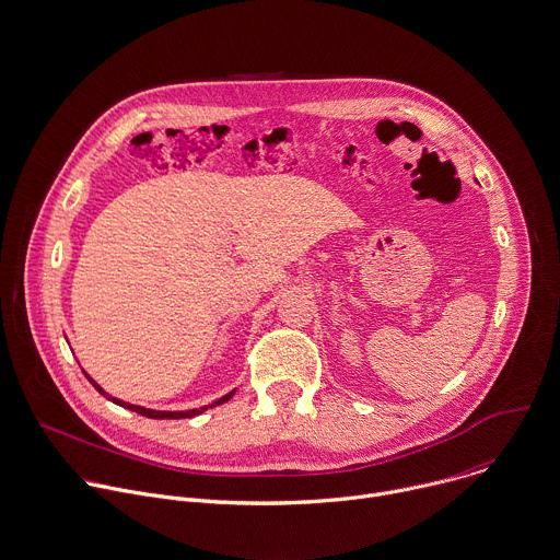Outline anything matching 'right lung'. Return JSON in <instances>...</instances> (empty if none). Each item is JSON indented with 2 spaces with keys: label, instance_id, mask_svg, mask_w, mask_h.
Segmentation results:
<instances>
[{
  "label": "right lung",
  "instance_id": "obj_1",
  "mask_svg": "<svg viewBox=\"0 0 560 560\" xmlns=\"http://www.w3.org/2000/svg\"><path fill=\"white\" fill-rule=\"evenodd\" d=\"M88 381L103 394V396H107L90 376H88ZM233 396V392L229 394V396H224V398H220V400H215L213 405H209V407H218V405H222V402H226L229 398ZM112 402H116L118 407H125V409H131V411H136V413H140V416H144V418H151V420H179V418H194V416H198V413H202V411H207L209 407H202V409H191V411H153V409H144V407H136V405H127V402H122V400H116V398H112V396H107Z\"/></svg>",
  "mask_w": 560,
  "mask_h": 560
}]
</instances>
